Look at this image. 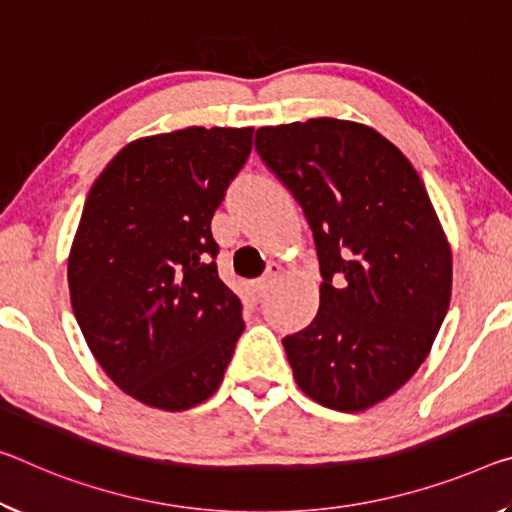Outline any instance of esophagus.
Masks as SVG:
<instances>
[{
  "label": "esophagus",
  "instance_id": "obj_1",
  "mask_svg": "<svg viewBox=\"0 0 512 512\" xmlns=\"http://www.w3.org/2000/svg\"><path fill=\"white\" fill-rule=\"evenodd\" d=\"M278 278H280V271L273 266V269L266 271V275H262V278L255 280V291L259 296H264L266 291H269L275 285V280H278Z\"/></svg>",
  "mask_w": 512,
  "mask_h": 512
}]
</instances>
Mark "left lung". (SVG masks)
Instances as JSON below:
<instances>
[{
	"label": "left lung",
	"instance_id": "8db88e82",
	"mask_svg": "<svg viewBox=\"0 0 512 512\" xmlns=\"http://www.w3.org/2000/svg\"><path fill=\"white\" fill-rule=\"evenodd\" d=\"M255 148L303 207L321 269L314 321L282 339L298 387L360 412L415 376L451 300V248L417 170L337 118L259 127Z\"/></svg>",
	"mask_w": 512,
	"mask_h": 512
}]
</instances>
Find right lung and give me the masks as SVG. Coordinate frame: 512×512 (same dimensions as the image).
Returning a JSON list of instances; mask_svg holds the SVG:
<instances>
[{"label":"right lung","mask_w":512,"mask_h":512,"mask_svg":"<svg viewBox=\"0 0 512 512\" xmlns=\"http://www.w3.org/2000/svg\"><path fill=\"white\" fill-rule=\"evenodd\" d=\"M253 127H186L125 145L88 193L68 257L72 312L125 394L180 412L223 383L243 319L218 278L214 212Z\"/></svg>","instance_id":"right-lung-1"}]
</instances>
